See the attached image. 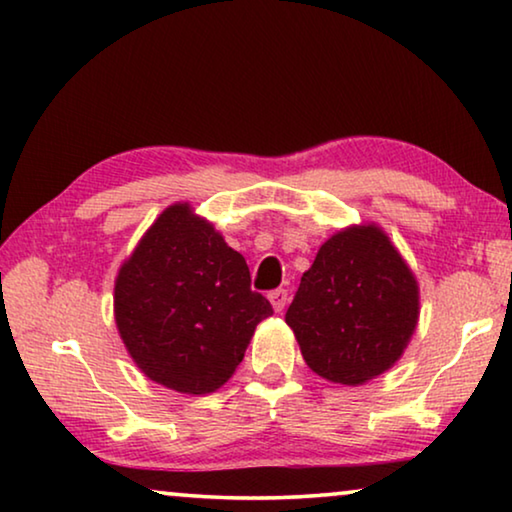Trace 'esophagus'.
Wrapping results in <instances>:
<instances>
[{
  "mask_svg": "<svg viewBox=\"0 0 512 512\" xmlns=\"http://www.w3.org/2000/svg\"><path fill=\"white\" fill-rule=\"evenodd\" d=\"M269 299H271V305H273V310L276 312H282L285 310V305H287V301H289V294H287V289H273V292L269 294Z\"/></svg>",
  "mask_w": 512,
  "mask_h": 512,
  "instance_id": "esophagus-1",
  "label": "esophagus"
}]
</instances>
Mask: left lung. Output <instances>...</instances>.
<instances>
[{
  "instance_id": "left-lung-1",
  "label": "left lung",
  "mask_w": 512,
  "mask_h": 512,
  "mask_svg": "<svg viewBox=\"0 0 512 512\" xmlns=\"http://www.w3.org/2000/svg\"><path fill=\"white\" fill-rule=\"evenodd\" d=\"M285 322L312 372L335 384H365L409 345L418 322L416 278L379 227H349L319 248Z\"/></svg>"
}]
</instances>
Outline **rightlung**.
Returning <instances> with one entry per match:
<instances>
[{
	"label": "right lung",
	"instance_id": "obj_1",
	"mask_svg": "<svg viewBox=\"0 0 512 512\" xmlns=\"http://www.w3.org/2000/svg\"><path fill=\"white\" fill-rule=\"evenodd\" d=\"M243 255L188 204L160 213L114 285L121 340L144 375L172 391L211 393L234 375L255 326L271 317Z\"/></svg>",
	"mask_w": 512,
	"mask_h": 512
}]
</instances>
